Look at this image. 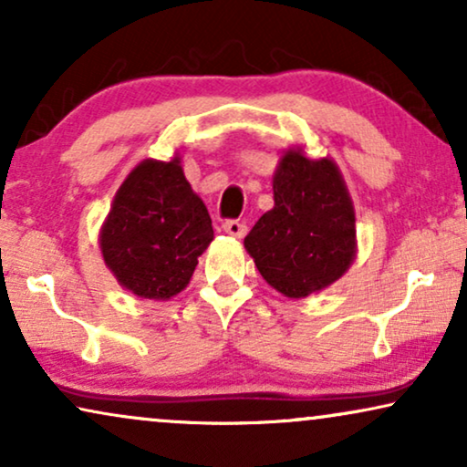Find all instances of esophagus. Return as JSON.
Returning <instances> with one entry per match:
<instances>
[{
    "instance_id": "obj_1",
    "label": "esophagus",
    "mask_w": 467,
    "mask_h": 467,
    "mask_svg": "<svg viewBox=\"0 0 467 467\" xmlns=\"http://www.w3.org/2000/svg\"><path fill=\"white\" fill-rule=\"evenodd\" d=\"M223 229H225L229 235H234V238H242V235L246 234V225L238 219L225 221V223H223Z\"/></svg>"
}]
</instances>
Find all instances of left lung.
<instances>
[{
  "label": "left lung",
  "mask_w": 467,
  "mask_h": 467,
  "mask_svg": "<svg viewBox=\"0 0 467 467\" xmlns=\"http://www.w3.org/2000/svg\"><path fill=\"white\" fill-rule=\"evenodd\" d=\"M267 285L286 297L321 291L355 259V213L329 159L289 150L274 176V208L244 238Z\"/></svg>",
  "instance_id": "obj_1"
}]
</instances>
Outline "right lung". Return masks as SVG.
I'll use <instances>...</instances> for the list:
<instances>
[{
	"label": "right lung",
	"instance_id": "right-lung-1",
	"mask_svg": "<svg viewBox=\"0 0 467 467\" xmlns=\"http://www.w3.org/2000/svg\"><path fill=\"white\" fill-rule=\"evenodd\" d=\"M214 238L203 202L181 161H142L120 184L101 227L106 265L119 283L146 299H170L193 276Z\"/></svg>",
	"mask_w": 467,
	"mask_h": 467
}]
</instances>
